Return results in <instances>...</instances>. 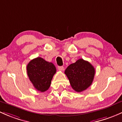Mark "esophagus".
Wrapping results in <instances>:
<instances>
[{"instance_id":"esophagus-1","label":"esophagus","mask_w":122,"mask_h":122,"mask_svg":"<svg viewBox=\"0 0 122 122\" xmlns=\"http://www.w3.org/2000/svg\"><path fill=\"white\" fill-rule=\"evenodd\" d=\"M58 69L59 71H64V67L62 66H58Z\"/></svg>"}]
</instances>
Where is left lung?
Listing matches in <instances>:
<instances>
[{"label": "left lung", "instance_id": "obj_1", "mask_svg": "<svg viewBox=\"0 0 122 122\" xmlns=\"http://www.w3.org/2000/svg\"><path fill=\"white\" fill-rule=\"evenodd\" d=\"M72 88L76 92H81L91 85L95 70L91 64L83 59H79L71 64L65 71Z\"/></svg>", "mask_w": 122, "mask_h": 122}]
</instances>
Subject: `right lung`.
I'll list each match as a JSON object with an SVG mask.
<instances>
[{
  "mask_svg": "<svg viewBox=\"0 0 122 122\" xmlns=\"http://www.w3.org/2000/svg\"><path fill=\"white\" fill-rule=\"evenodd\" d=\"M27 73L34 88L44 92L50 86L52 77L56 73V68L41 57L31 60L27 65Z\"/></svg>",
  "mask_w": 122,
  "mask_h": 122,
  "instance_id": "1",
  "label": "right lung"
}]
</instances>
